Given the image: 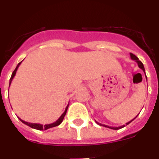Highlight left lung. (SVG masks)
Segmentation results:
<instances>
[{"label": "left lung", "instance_id": "left-lung-1", "mask_svg": "<svg viewBox=\"0 0 159 159\" xmlns=\"http://www.w3.org/2000/svg\"><path fill=\"white\" fill-rule=\"evenodd\" d=\"M130 58H131V60H134V61H135V62L138 64V66H139V68H141V69L143 70V71H144V73H145V68H144V66H143V63H142L141 61H140V60H139V58H138V57H136L135 55L132 54V53H130ZM145 75H146V73H145ZM146 77H147V76H146ZM137 116H136V117H137ZM136 117H135V118H136ZM135 118H134V119H135ZM134 119H132V120H131V121L128 122V123H126V124L128 125L129 123H131V122L133 121V120H134ZM95 123H96L97 124H99V126H102V127H108V128L113 129V130H119V129H121V128H123V127H125V125H123V126H120V127H109V126H107V125H104V124H102V123H98V122H97L96 120H95Z\"/></svg>", "mask_w": 159, "mask_h": 159}]
</instances>
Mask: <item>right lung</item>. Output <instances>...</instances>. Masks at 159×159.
<instances>
[{
    "instance_id": "1",
    "label": "right lung",
    "mask_w": 159,
    "mask_h": 159,
    "mask_svg": "<svg viewBox=\"0 0 159 159\" xmlns=\"http://www.w3.org/2000/svg\"><path fill=\"white\" fill-rule=\"evenodd\" d=\"M21 62H22V61H21ZM21 62H20L19 64H17V66H16V68H15V70H14V71H13V72H12V75H11L10 80H9V86H10L11 83H12V79L14 78V76H15V75H16V71H17L18 67H19L20 64H21ZM68 105H69V103H68V104H67V106L66 107L65 111H64V113H63L62 115H61V116H60V117L58 119H57V121L54 122V123H50V124H45V125H44V126H43V125H42V124H40V123H28V122H25V121H24V120H22L21 119H20L19 117H18V118H19V119H20V121L22 122V123H25V124H26V125H27V126H29V127H32V128L36 129V130H48V129H49V128H52V127H57V126H59V125H60V123H62L63 120H64V116H65L66 113H67V107H68Z\"/></svg>"
}]
</instances>
